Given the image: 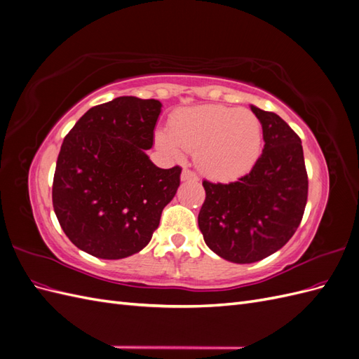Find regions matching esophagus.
<instances>
[{
  "label": "esophagus",
  "mask_w": 359,
  "mask_h": 359,
  "mask_svg": "<svg viewBox=\"0 0 359 359\" xmlns=\"http://www.w3.org/2000/svg\"><path fill=\"white\" fill-rule=\"evenodd\" d=\"M181 181H198V175L189 169H182L181 172Z\"/></svg>",
  "instance_id": "obj_1"
}]
</instances>
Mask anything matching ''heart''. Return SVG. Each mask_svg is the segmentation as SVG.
<instances>
[{
    "mask_svg": "<svg viewBox=\"0 0 359 359\" xmlns=\"http://www.w3.org/2000/svg\"><path fill=\"white\" fill-rule=\"evenodd\" d=\"M156 147L173 160L182 149L194 151L196 166L206 177L229 181L255 166L262 147V128L248 109L201 104L180 109L169 119V132L158 130Z\"/></svg>",
    "mask_w": 359,
    "mask_h": 359,
    "instance_id": "heart-1",
    "label": "heart"
}]
</instances>
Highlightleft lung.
I'll use <instances>...</instances> for the list:
<instances>
[{
    "label": "left lung",
    "mask_w": 359,
    "mask_h": 359,
    "mask_svg": "<svg viewBox=\"0 0 359 359\" xmlns=\"http://www.w3.org/2000/svg\"><path fill=\"white\" fill-rule=\"evenodd\" d=\"M250 109L262 126V156L235 182L203 181L198 217L205 244L233 264L257 262L283 247L298 229L309 193L298 135L277 114Z\"/></svg>",
    "instance_id": "1"
}]
</instances>
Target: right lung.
<instances>
[{
	"mask_svg": "<svg viewBox=\"0 0 359 359\" xmlns=\"http://www.w3.org/2000/svg\"><path fill=\"white\" fill-rule=\"evenodd\" d=\"M161 106L116 97L86 111L64 137L52 203L64 233L82 252L123 259L153 238L181 175L180 166L160 169L147 154Z\"/></svg>",
	"mask_w": 359,
	"mask_h": 359,
	"instance_id": "add662e5",
	"label": "right lung"
}]
</instances>
